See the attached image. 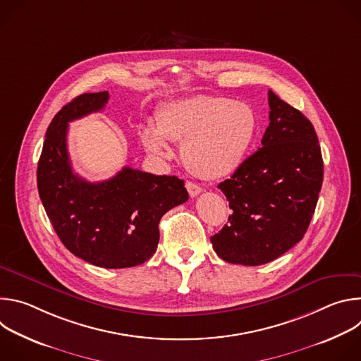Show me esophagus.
I'll return each instance as SVG.
<instances>
[{
  "label": "esophagus",
  "mask_w": 361,
  "mask_h": 361,
  "mask_svg": "<svg viewBox=\"0 0 361 361\" xmlns=\"http://www.w3.org/2000/svg\"><path fill=\"white\" fill-rule=\"evenodd\" d=\"M185 188H187V191H188L190 197H197V195L202 191V190H201V187H200L198 184L191 183V181H187V183H185Z\"/></svg>",
  "instance_id": "34e87169"
}]
</instances>
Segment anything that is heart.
<instances>
[{"instance_id":"heart-1","label":"heart","mask_w":361,"mask_h":361,"mask_svg":"<svg viewBox=\"0 0 361 361\" xmlns=\"http://www.w3.org/2000/svg\"><path fill=\"white\" fill-rule=\"evenodd\" d=\"M257 130V116L244 102L195 95L167 102L157 114V124H140L138 137L145 149L159 157L170 154L169 140L181 141L187 170L202 180H217L243 164Z\"/></svg>"}]
</instances>
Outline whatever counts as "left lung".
Here are the masks:
<instances>
[{"instance_id":"left-lung-1","label":"left lung","mask_w":361,"mask_h":361,"mask_svg":"<svg viewBox=\"0 0 361 361\" xmlns=\"http://www.w3.org/2000/svg\"><path fill=\"white\" fill-rule=\"evenodd\" d=\"M270 124L262 148L219 188L228 200V224L210 240L220 259L260 266L305 234L323 184V157L313 124L269 91Z\"/></svg>"}]
</instances>
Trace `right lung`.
<instances>
[{"instance_id": "right-lung-1", "label": "right lung", "mask_w": 361, "mask_h": 361, "mask_svg": "<svg viewBox=\"0 0 361 361\" xmlns=\"http://www.w3.org/2000/svg\"><path fill=\"white\" fill-rule=\"evenodd\" d=\"M109 91L85 92L51 121L37 169L45 213L61 243L81 260L127 269L149 260L160 240L161 217L188 200L184 181L124 167L110 180L90 183L71 167L68 123L106 107Z\"/></svg>"}]
</instances>
